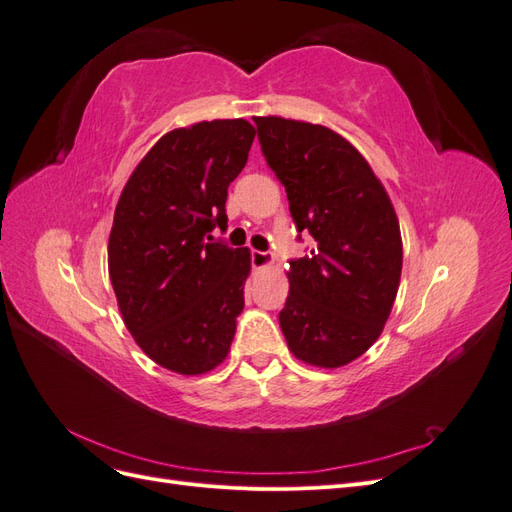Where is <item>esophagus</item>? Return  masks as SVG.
<instances>
[{"mask_svg":"<svg viewBox=\"0 0 512 512\" xmlns=\"http://www.w3.org/2000/svg\"><path fill=\"white\" fill-rule=\"evenodd\" d=\"M273 262V256L269 252H260V250H252V267L254 269H265Z\"/></svg>","mask_w":512,"mask_h":512,"instance_id":"esophagus-1","label":"esophagus"}]
</instances>
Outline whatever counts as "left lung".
Segmentation results:
<instances>
[{"label":"left lung","instance_id":"obj_1","mask_svg":"<svg viewBox=\"0 0 512 512\" xmlns=\"http://www.w3.org/2000/svg\"><path fill=\"white\" fill-rule=\"evenodd\" d=\"M254 123L297 230L316 241L290 260L282 333L299 361L342 367L371 348L393 309L404 262L395 209L344 136L284 117Z\"/></svg>","mask_w":512,"mask_h":512}]
</instances>
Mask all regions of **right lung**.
Wrapping results in <instances>:
<instances>
[{"instance_id": "1", "label": "right lung", "mask_w": 512, "mask_h": 512, "mask_svg": "<svg viewBox=\"0 0 512 512\" xmlns=\"http://www.w3.org/2000/svg\"><path fill=\"white\" fill-rule=\"evenodd\" d=\"M256 130L245 119L164 134L123 188L108 237V275L134 342L183 376L218 367L243 312L250 250L213 241L228 185Z\"/></svg>"}]
</instances>
